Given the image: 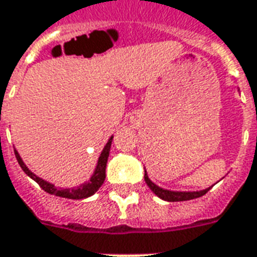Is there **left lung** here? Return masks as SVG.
I'll list each match as a JSON object with an SVG mask.
<instances>
[{"instance_id": "obj_1", "label": "left lung", "mask_w": 257, "mask_h": 257, "mask_svg": "<svg viewBox=\"0 0 257 257\" xmlns=\"http://www.w3.org/2000/svg\"><path fill=\"white\" fill-rule=\"evenodd\" d=\"M144 180L147 182V185L150 187V189L157 195L158 197H161L162 200L166 201H185V200H192V199H196V197H200L203 195H206L207 192L210 191L211 188L208 189H204V191L200 192H173V191H166V189H162V188L157 187L150 178H148L147 173L144 174Z\"/></svg>"}]
</instances>
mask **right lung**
Wrapping results in <instances>:
<instances>
[{"instance_id": "add662e5", "label": "right lung", "mask_w": 257, "mask_h": 257, "mask_svg": "<svg viewBox=\"0 0 257 257\" xmlns=\"http://www.w3.org/2000/svg\"><path fill=\"white\" fill-rule=\"evenodd\" d=\"M111 140H113V138L109 139V142L104 146L103 151L100 154L99 159H98V165H96V169H95L94 176L91 177L90 181L80 185L77 189H58V188L54 187L53 184L45 181V180H42V178H39L38 176H35L34 173L30 172V169L24 165V162L22 161V158H20V155H19V153H17L16 150H15V155H16L17 162H19L20 167L23 169V172L26 173L28 177H31L34 181H37L38 185H39L43 191L47 192V193H50V195H56V196L79 200V199H85V197L92 196L95 192L102 187L104 178H106V163H107V158H109Z\"/></svg>"}]
</instances>
